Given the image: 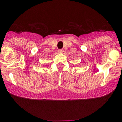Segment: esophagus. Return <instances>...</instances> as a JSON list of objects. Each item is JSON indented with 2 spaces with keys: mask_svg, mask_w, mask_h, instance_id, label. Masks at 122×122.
<instances>
[{
  "mask_svg": "<svg viewBox=\"0 0 122 122\" xmlns=\"http://www.w3.org/2000/svg\"><path fill=\"white\" fill-rule=\"evenodd\" d=\"M64 52V50L63 49H61V50H58V52L59 53H62Z\"/></svg>",
  "mask_w": 122,
  "mask_h": 122,
  "instance_id": "34e87169",
  "label": "esophagus"
}]
</instances>
